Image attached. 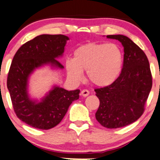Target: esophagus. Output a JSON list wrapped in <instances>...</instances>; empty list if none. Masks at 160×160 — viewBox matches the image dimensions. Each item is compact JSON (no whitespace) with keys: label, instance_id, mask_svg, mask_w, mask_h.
<instances>
[{"label":"esophagus","instance_id":"1","mask_svg":"<svg viewBox=\"0 0 160 160\" xmlns=\"http://www.w3.org/2000/svg\"><path fill=\"white\" fill-rule=\"evenodd\" d=\"M80 94H81L82 97H87L88 94H89V91L87 90V89L82 90L81 93H80Z\"/></svg>","mask_w":160,"mask_h":160}]
</instances>
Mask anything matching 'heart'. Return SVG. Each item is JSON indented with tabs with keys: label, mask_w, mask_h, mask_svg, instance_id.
<instances>
[{
	"label": "heart",
	"mask_w": 160,
	"mask_h": 160,
	"mask_svg": "<svg viewBox=\"0 0 160 160\" xmlns=\"http://www.w3.org/2000/svg\"><path fill=\"white\" fill-rule=\"evenodd\" d=\"M122 53L114 43H88L80 46L74 52L73 60H67L66 69L68 78L78 82L82 72L91 82L104 87L113 83L122 69Z\"/></svg>",
	"instance_id": "heart-1"
}]
</instances>
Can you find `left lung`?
<instances>
[{"label":"left lung","mask_w":160,"mask_h":160,"mask_svg":"<svg viewBox=\"0 0 160 160\" xmlns=\"http://www.w3.org/2000/svg\"><path fill=\"white\" fill-rule=\"evenodd\" d=\"M124 48L122 72L115 81L96 88L100 106L95 117L101 125L117 128L130 125L142 116L152 87V75L144 52L125 35H107Z\"/></svg>","instance_id":"obj_1"}]
</instances>
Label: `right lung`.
<instances>
[{"mask_svg":"<svg viewBox=\"0 0 160 160\" xmlns=\"http://www.w3.org/2000/svg\"><path fill=\"white\" fill-rule=\"evenodd\" d=\"M68 40L63 35L37 36L22 45L13 58L7 88L17 117L33 128H54L61 122L72 102L79 99V89L67 91L57 86L40 102L32 100L28 94L29 78L36 68L47 64L64 68L57 58L62 55Z\"/></svg>","mask_w":160,"mask_h":160,"instance_id":"1","label":"right lung"}]
</instances>
